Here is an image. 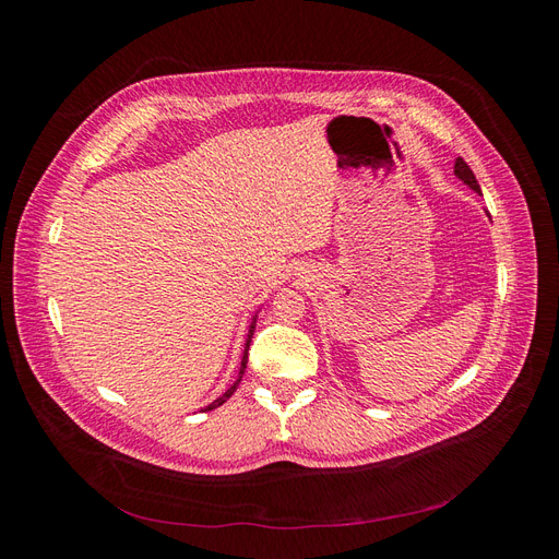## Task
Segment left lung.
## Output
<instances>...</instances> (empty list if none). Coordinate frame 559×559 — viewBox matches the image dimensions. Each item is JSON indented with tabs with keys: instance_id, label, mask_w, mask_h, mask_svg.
<instances>
[{
	"instance_id": "left-lung-1",
	"label": "left lung",
	"mask_w": 559,
	"mask_h": 559,
	"mask_svg": "<svg viewBox=\"0 0 559 559\" xmlns=\"http://www.w3.org/2000/svg\"><path fill=\"white\" fill-rule=\"evenodd\" d=\"M454 175L460 177V179H462V181L468 186V189H473V191H476V193H480L478 179H476V175L471 173V167L464 163V158H456V160H454Z\"/></svg>"
}]
</instances>
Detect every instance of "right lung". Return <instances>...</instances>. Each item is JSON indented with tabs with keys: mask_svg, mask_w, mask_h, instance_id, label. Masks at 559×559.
<instances>
[{
	"mask_svg": "<svg viewBox=\"0 0 559 559\" xmlns=\"http://www.w3.org/2000/svg\"><path fill=\"white\" fill-rule=\"evenodd\" d=\"M253 326H257V314H253V319H251V326H249V333H247V343H245V352H242V364H240V373H238V380H235L226 392L218 396L216 401H212L207 408H202V411H214V408H218V405L222 403H226L230 396H233V392L235 389H238V384H240V380H242V376H245V368H247V354H249V345H251V335H253Z\"/></svg>",
	"mask_w": 559,
	"mask_h": 559,
	"instance_id": "obj_1",
	"label": "right lung"
}]
</instances>
